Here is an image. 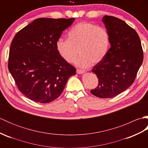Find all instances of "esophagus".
<instances>
[{
  "label": "esophagus",
  "instance_id": "1",
  "mask_svg": "<svg viewBox=\"0 0 148 148\" xmlns=\"http://www.w3.org/2000/svg\"><path fill=\"white\" fill-rule=\"evenodd\" d=\"M76 72H77V74H82L84 73V71L81 70V69H77Z\"/></svg>",
  "mask_w": 148,
  "mask_h": 148
}]
</instances>
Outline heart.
I'll return each mask as SVG.
<instances>
[{
	"label": "heart",
	"instance_id": "heart-1",
	"mask_svg": "<svg viewBox=\"0 0 148 148\" xmlns=\"http://www.w3.org/2000/svg\"><path fill=\"white\" fill-rule=\"evenodd\" d=\"M56 49L66 62L76 61L78 67L88 68L99 64L108 54L110 47V35L106 29L88 22H81L69 31L67 40L59 39Z\"/></svg>",
	"mask_w": 148,
	"mask_h": 148
}]
</instances>
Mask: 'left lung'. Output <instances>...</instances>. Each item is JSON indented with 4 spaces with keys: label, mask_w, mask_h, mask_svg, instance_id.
Returning a JSON list of instances; mask_svg holds the SVG:
<instances>
[{
    "label": "left lung",
    "mask_w": 148,
    "mask_h": 148,
    "mask_svg": "<svg viewBox=\"0 0 148 148\" xmlns=\"http://www.w3.org/2000/svg\"><path fill=\"white\" fill-rule=\"evenodd\" d=\"M102 21L110 35L111 48L92 69L99 84L90 92L100 98H111L134 83L143 64V51L136 31L124 21L111 16H104Z\"/></svg>",
    "instance_id": "left-lung-1"
}]
</instances>
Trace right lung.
Wrapping results in <instances>:
<instances>
[{
    "instance_id": "1",
    "label": "right lung",
    "mask_w": 148,
    "mask_h": 148,
    "mask_svg": "<svg viewBox=\"0 0 148 148\" xmlns=\"http://www.w3.org/2000/svg\"><path fill=\"white\" fill-rule=\"evenodd\" d=\"M75 18L36 19L16 34L8 69L19 90L34 102L49 103L61 95L76 68L59 54L56 42Z\"/></svg>"
}]
</instances>
